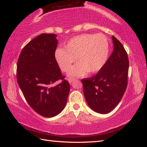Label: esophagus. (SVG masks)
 <instances>
[{"mask_svg":"<svg viewBox=\"0 0 147 147\" xmlns=\"http://www.w3.org/2000/svg\"><path fill=\"white\" fill-rule=\"evenodd\" d=\"M68 81H69V83H70V84H71L72 82H73L74 80H75V79H74V78H69L68 79Z\"/></svg>","mask_w":147,"mask_h":147,"instance_id":"esophagus-1","label":"esophagus"}]
</instances>
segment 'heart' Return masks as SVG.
I'll list each match as a JSON object with an SVG mask.
<instances>
[{
	"instance_id": "heart-1",
	"label": "heart",
	"mask_w": 147,
	"mask_h": 147,
	"mask_svg": "<svg viewBox=\"0 0 147 147\" xmlns=\"http://www.w3.org/2000/svg\"><path fill=\"white\" fill-rule=\"evenodd\" d=\"M109 43L104 34H84L74 36L55 52L59 68L67 71L76 60L78 62L69 71L71 76H83L96 73L106 64L109 55Z\"/></svg>"
}]
</instances>
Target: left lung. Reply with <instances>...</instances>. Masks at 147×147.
Listing matches in <instances>:
<instances>
[{
    "instance_id": "obj_1",
    "label": "left lung",
    "mask_w": 147,
    "mask_h": 147,
    "mask_svg": "<svg viewBox=\"0 0 147 147\" xmlns=\"http://www.w3.org/2000/svg\"><path fill=\"white\" fill-rule=\"evenodd\" d=\"M113 51L95 76L82 80L88 106L95 112L105 114L117 106L127 87L129 61L124 47L112 36Z\"/></svg>"
}]
</instances>
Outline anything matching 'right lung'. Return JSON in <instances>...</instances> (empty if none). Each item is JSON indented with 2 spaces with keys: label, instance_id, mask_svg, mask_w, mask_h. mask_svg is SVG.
<instances>
[{
  "label": "right lung",
  "instance_id": "obj_1",
  "mask_svg": "<svg viewBox=\"0 0 147 147\" xmlns=\"http://www.w3.org/2000/svg\"><path fill=\"white\" fill-rule=\"evenodd\" d=\"M54 34H41L22 50L17 64L19 88L30 106L39 115L53 117L64 109L70 91L55 59ZM62 82L55 85L57 81Z\"/></svg>",
  "mask_w": 147,
  "mask_h": 147
}]
</instances>
